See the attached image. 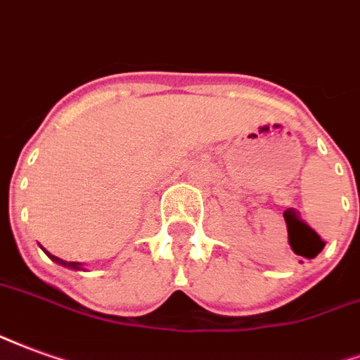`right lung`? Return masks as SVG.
Instances as JSON below:
<instances>
[{"label":"right lung","mask_w":360,"mask_h":360,"mask_svg":"<svg viewBox=\"0 0 360 360\" xmlns=\"http://www.w3.org/2000/svg\"><path fill=\"white\" fill-rule=\"evenodd\" d=\"M46 253H47V251H46ZM47 255H49V259H51V261H55V263L63 264V266H67V269H75V270H80V269H82V264H80V263H75V261H70V263H67V261H63V259H59V257L51 255V253H47Z\"/></svg>","instance_id":"right-lung-1"}]
</instances>
